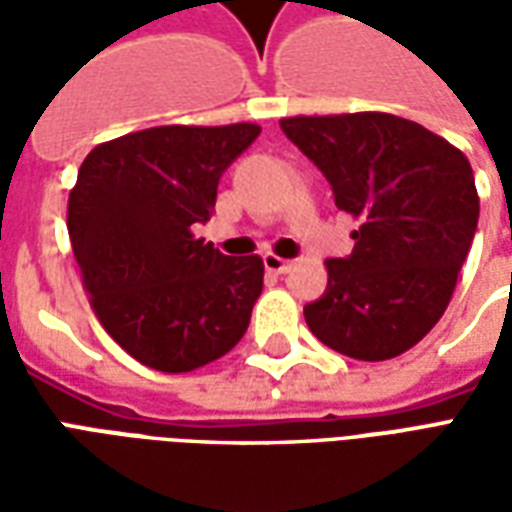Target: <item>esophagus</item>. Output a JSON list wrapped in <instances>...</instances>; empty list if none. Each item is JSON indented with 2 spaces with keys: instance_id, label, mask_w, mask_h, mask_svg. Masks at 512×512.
I'll use <instances>...</instances> for the list:
<instances>
[{
  "instance_id": "obj_1",
  "label": "esophagus",
  "mask_w": 512,
  "mask_h": 512,
  "mask_svg": "<svg viewBox=\"0 0 512 512\" xmlns=\"http://www.w3.org/2000/svg\"><path fill=\"white\" fill-rule=\"evenodd\" d=\"M263 266L268 271H274V274H288L290 268H293V260H285V257L277 255H263Z\"/></svg>"
}]
</instances>
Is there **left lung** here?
Instances as JSON below:
<instances>
[{"label": "left lung", "mask_w": 512, "mask_h": 512, "mask_svg": "<svg viewBox=\"0 0 512 512\" xmlns=\"http://www.w3.org/2000/svg\"><path fill=\"white\" fill-rule=\"evenodd\" d=\"M279 126L329 180L334 205L359 219L354 252L326 260V290L304 307L310 332L362 362L400 356L439 323L474 241L480 200L469 158L386 112Z\"/></svg>", "instance_id": "left-lung-1"}]
</instances>
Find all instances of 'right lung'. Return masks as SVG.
I'll return each instance as SVG.
<instances>
[{
  "label": "right lung",
  "mask_w": 512,
  "mask_h": 512,
  "mask_svg": "<svg viewBox=\"0 0 512 512\" xmlns=\"http://www.w3.org/2000/svg\"><path fill=\"white\" fill-rule=\"evenodd\" d=\"M255 123L158 126L90 150L68 197V235L98 321L136 362L189 373L244 337L263 260L194 235Z\"/></svg>",
  "instance_id": "obj_1"
}]
</instances>
